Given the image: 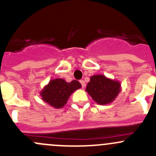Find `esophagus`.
Wrapping results in <instances>:
<instances>
[{
    "label": "esophagus",
    "instance_id": "obj_1",
    "mask_svg": "<svg viewBox=\"0 0 156 156\" xmlns=\"http://www.w3.org/2000/svg\"><path fill=\"white\" fill-rule=\"evenodd\" d=\"M80 83L81 84V86H82V87L84 88V87H85V83H84V80H80Z\"/></svg>",
    "mask_w": 156,
    "mask_h": 156
}]
</instances>
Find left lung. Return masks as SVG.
<instances>
[{
    "mask_svg": "<svg viewBox=\"0 0 156 156\" xmlns=\"http://www.w3.org/2000/svg\"><path fill=\"white\" fill-rule=\"evenodd\" d=\"M86 91L100 105L113 102L121 91L119 81L112 80L103 75H93L88 82Z\"/></svg>",
    "mask_w": 156,
    "mask_h": 156,
    "instance_id": "left-lung-1",
    "label": "left lung"
}]
</instances>
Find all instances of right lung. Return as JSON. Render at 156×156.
Wrapping results in <instances>:
<instances>
[{
	"label": "right lung",
	"instance_id": "obj_1",
	"mask_svg": "<svg viewBox=\"0 0 156 156\" xmlns=\"http://www.w3.org/2000/svg\"><path fill=\"white\" fill-rule=\"evenodd\" d=\"M81 87V84L76 80L68 83L62 78H56L50 80L40 93V95L41 100L50 106L60 108L66 104L71 94Z\"/></svg>",
	"mask_w": 156,
	"mask_h": 156
}]
</instances>
